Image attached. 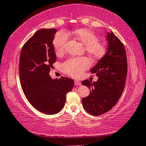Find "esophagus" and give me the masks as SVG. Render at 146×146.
I'll return each instance as SVG.
<instances>
[{
    "label": "esophagus",
    "mask_w": 146,
    "mask_h": 146,
    "mask_svg": "<svg viewBox=\"0 0 146 146\" xmlns=\"http://www.w3.org/2000/svg\"><path fill=\"white\" fill-rule=\"evenodd\" d=\"M75 86H79V85H81V83L80 81H75Z\"/></svg>",
    "instance_id": "34e87169"
}]
</instances>
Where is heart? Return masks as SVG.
I'll list each match as a JSON object with an SVG mask.
<instances>
[{
	"label": "heart",
	"mask_w": 146,
	"mask_h": 146,
	"mask_svg": "<svg viewBox=\"0 0 146 146\" xmlns=\"http://www.w3.org/2000/svg\"><path fill=\"white\" fill-rule=\"evenodd\" d=\"M75 38L85 45V50L94 60H99L106 55L107 48L104 42L98 40V37L93 30L80 28L73 31ZM69 40L67 33L61 31L55 36L53 41V48L57 54L64 51ZM91 66V61L86 57H74L67 60L62 65L63 71L73 77L78 78Z\"/></svg>",
	"instance_id": "1"
}]
</instances>
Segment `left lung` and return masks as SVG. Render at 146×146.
Masks as SVG:
<instances>
[{"label": "left lung", "mask_w": 146, "mask_h": 146, "mask_svg": "<svg viewBox=\"0 0 146 146\" xmlns=\"http://www.w3.org/2000/svg\"><path fill=\"white\" fill-rule=\"evenodd\" d=\"M108 52L91 70L96 73L97 81L85 80L82 85L90 89V94L82 99L83 106L94 116L104 114L113 108L124 91L127 76V57L122 42L112 32L107 34Z\"/></svg>", "instance_id": "8db88e82"}]
</instances>
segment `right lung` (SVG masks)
I'll return each instance as SVG.
<instances>
[{"instance_id": "add662e5", "label": "right lung", "mask_w": 146, "mask_h": 146, "mask_svg": "<svg viewBox=\"0 0 146 146\" xmlns=\"http://www.w3.org/2000/svg\"><path fill=\"white\" fill-rule=\"evenodd\" d=\"M57 30L37 31L24 44L20 55V83L30 103L39 111L55 114L65 105L66 94L74 87V81L61 77L53 79L49 75L56 61L53 40Z\"/></svg>"}]
</instances>
